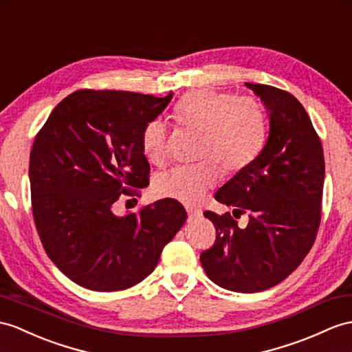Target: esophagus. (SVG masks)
Segmentation results:
<instances>
[{
    "instance_id": "34e87169",
    "label": "esophagus",
    "mask_w": 352,
    "mask_h": 352,
    "mask_svg": "<svg viewBox=\"0 0 352 352\" xmlns=\"http://www.w3.org/2000/svg\"><path fill=\"white\" fill-rule=\"evenodd\" d=\"M186 212H188V218H190V221H195L203 217V212L200 209H194V208H186Z\"/></svg>"
}]
</instances>
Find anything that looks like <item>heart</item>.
I'll return each mask as SVG.
<instances>
[{
	"instance_id": "obj_1",
	"label": "heart",
	"mask_w": 352,
	"mask_h": 352,
	"mask_svg": "<svg viewBox=\"0 0 352 352\" xmlns=\"http://www.w3.org/2000/svg\"><path fill=\"white\" fill-rule=\"evenodd\" d=\"M176 118L184 126L201 133L192 166H177L162 171L155 179V191L166 199L185 204L200 201L204 192L221 177L219 167L228 175L239 173L258 155L265 139V116L261 104L251 97L213 89H197L182 97ZM142 151L153 164L167 157V125L152 119L144 125Z\"/></svg>"
}]
</instances>
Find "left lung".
I'll return each mask as SVG.
<instances>
[{"mask_svg": "<svg viewBox=\"0 0 352 352\" xmlns=\"http://www.w3.org/2000/svg\"><path fill=\"white\" fill-rule=\"evenodd\" d=\"M269 111L267 142L250 166L222 185L215 200L248 213L246 227L206 210L215 243L200 261L208 278L236 293H258L293 273L315 242L321 221L324 153L309 115L289 92L245 83Z\"/></svg>", "mask_w": 352, "mask_h": 352, "instance_id": "1", "label": "left lung"}]
</instances>
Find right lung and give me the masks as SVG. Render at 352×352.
Returning <instances> with one entry per match:
<instances>
[{
    "instance_id": "1",
    "label": "right lung",
    "mask_w": 352,
    "mask_h": 352,
    "mask_svg": "<svg viewBox=\"0 0 352 352\" xmlns=\"http://www.w3.org/2000/svg\"><path fill=\"white\" fill-rule=\"evenodd\" d=\"M171 97L76 91L52 110L34 140V222L49 258L77 285L121 291L139 284L186 221L184 206L171 199L124 217L111 208L121 194H133L130 188L149 185L140 137Z\"/></svg>"
}]
</instances>
